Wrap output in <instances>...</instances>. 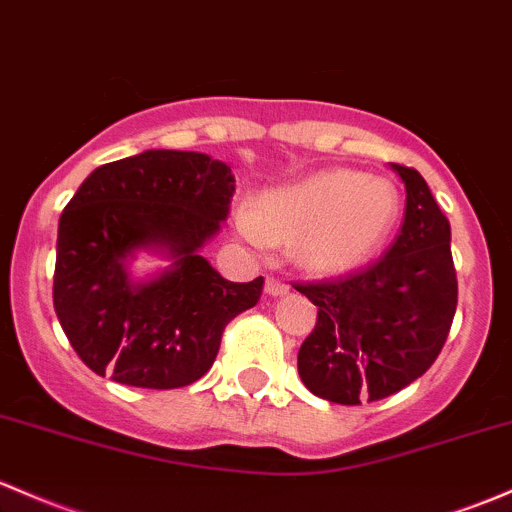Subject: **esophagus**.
<instances>
[{
	"instance_id": "esophagus-1",
	"label": "esophagus",
	"mask_w": 512,
	"mask_h": 512,
	"mask_svg": "<svg viewBox=\"0 0 512 512\" xmlns=\"http://www.w3.org/2000/svg\"><path fill=\"white\" fill-rule=\"evenodd\" d=\"M265 292L270 294V297H287L289 284H284L282 279H277V277H267L265 279Z\"/></svg>"
}]
</instances>
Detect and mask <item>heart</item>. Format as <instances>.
<instances>
[{"instance_id":"1","label":"heart","mask_w":512,"mask_h":512,"mask_svg":"<svg viewBox=\"0 0 512 512\" xmlns=\"http://www.w3.org/2000/svg\"><path fill=\"white\" fill-rule=\"evenodd\" d=\"M400 215V193L387 179L353 169H324L294 184L270 188L255 208L238 213L250 245H292L311 274H343L373 260Z\"/></svg>"}]
</instances>
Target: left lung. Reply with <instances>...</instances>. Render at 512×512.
I'll return each instance as SVG.
<instances>
[{"mask_svg":"<svg viewBox=\"0 0 512 512\" xmlns=\"http://www.w3.org/2000/svg\"><path fill=\"white\" fill-rule=\"evenodd\" d=\"M390 166L405 184L407 208L387 255L351 277L297 284L319 306L299 348V378L338 405L383 400L414 383L437 360L454 321L449 220L419 171Z\"/></svg>","mask_w":512,"mask_h":512,"instance_id":"1","label":"left lung"}]
</instances>
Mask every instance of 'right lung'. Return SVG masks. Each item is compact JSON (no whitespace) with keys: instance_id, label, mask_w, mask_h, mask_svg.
Returning a JSON list of instances; mask_svg holds the SVG:
<instances>
[{"instance_id":"obj_1","label":"right lung","mask_w":512,"mask_h":512,"mask_svg":"<svg viewBox=\"0 0 512 512\" xmlns=\"http://www.w3.org/2000/svg\"><path fill=\"white\" fill-rule=\"evenodd\" d=\"M233 191L225 161L176 149L98 166L80 184L58 220L53 306L93 373L171 390L211 370L223 328L262 294V277L228 282L201 252ZM139 254L167 265L137 275Z\"/></svg>"}]
</instances>
